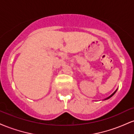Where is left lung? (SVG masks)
Segmentation results:
<instances>
[{
  "label": "left lung",
  "mask_w": 134,
  "mask_h": 134,
  "mask_svg": "<svg viewBox=\"0 0 134 134\" xmlns=\"http://www.w3.org/2000/svg\"><path fill=\"white\" fill-rule=\"evenodd\" d=\"M116 91H117V90H116V91H115L114 93H113V94H112L111 95V96H109V97H108V98H106L105 99H109V98H111V97L112 96H113V95H114V94H115V93H116Z\"/></svg>",
  "instance_id": "obj_1"
}]
</instances>
